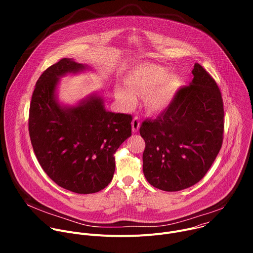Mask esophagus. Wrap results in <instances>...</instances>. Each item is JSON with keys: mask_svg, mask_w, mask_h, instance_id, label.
<instances>
[{"mask_svg": "<svg viewBox=\"0 0 253 253\" xmlns=\"http://www.w3.org/2000/svg\"><path fill=\"white\" fill-rule=\"evenodd\" d=\"M139 128H140V120H139L138 117H134L133 120H132V131H133V133L138 132Z\"/></svg>", "mask_w": 253, "mask_h": 253, "instance_id": "1", "label": "esophagus"}]
</instances>
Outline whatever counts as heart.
<instances>
[{
	"instance_id": "b5f03b06",
	"label": "heart",
	"mask_w": 253,
	"mask_h": 253,
	"mask_svg": "<svg viewBox=\"0 0 253 253\" xmlns=\"http://www.w3.org/2000/svg\"><path fill=\"white\" fill-rule=\"evenodd\" d=\"M125 85L127 88H116V98L124 107H134L137 103L136 96H145L147 109L157 114L172 105L181 80L176 74H168L165 67L145 63L131 71L125 79Z\"/></svg>"
}]
</instances>
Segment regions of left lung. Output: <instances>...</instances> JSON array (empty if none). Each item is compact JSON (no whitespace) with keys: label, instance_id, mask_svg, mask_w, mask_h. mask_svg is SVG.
Here are the masks:
<instances>
[{"label":"left lung","instance_id":"obj_1","mask_svg":"<svg viewBox=\"0 0 253 253\" xmlns=\"http://www.w3.org/2000/svg\"><path fill=\"white\" fill-rule=\"evenodd\" d=\"M189 86L155 120L144 121L143 173L163 191L186 189L204 177L223 140V102L219 88L198 63Z\"/></svg>","mask_w":253,"mask_h":253}]
</instances>
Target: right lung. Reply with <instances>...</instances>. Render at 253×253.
<instances>
[{"label":"right lung","instance_id":"obj_1","mask_svg":"<svg viewBox=\"0 0 253 253\" xmlns=\"http://www.w3.org/2000/svg\"><path fill=\"white\" fill-rule=\"evenodd\" d=\"M86 71L92 68L69 58L49 67L36 83L29 114L41 167L56 184L79 194L98 192L111 182L114 153L132 129L131 115L106 109L103 90L74 105L59 101L60 79Z\"/></svg>","mask_w":253,"mask_h":253}]
</instances>
